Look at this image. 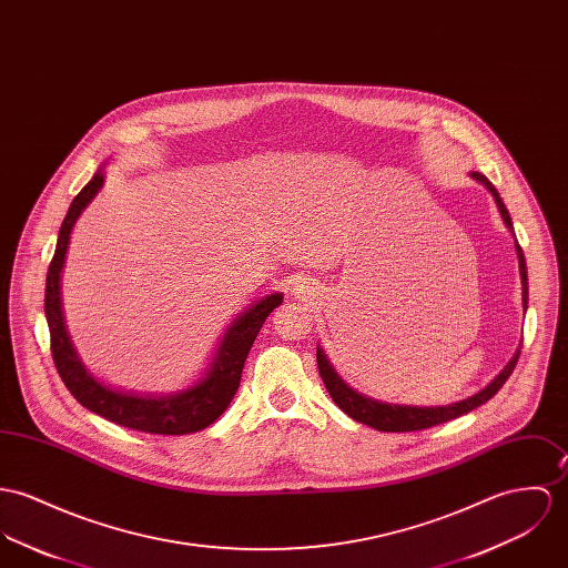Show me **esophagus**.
Wrapping results in <instances>:
<instances>
[{
    "label": "esophagus",
    "instance_id": "1",
    "mask_svg": "<svg viewBox=\"0 0 568 568\" xmlns=\"http://www.w3.org/2000/svg\"><path fill=\"white\" fill-rule=\"evenodd\" d=\"M293 293H295L300 300H306V297H310L314 291H312L310 282H297V284H295V288H293Z\"/></svg>",
    "mask_w": 568,
    "mask_h": 568
}]
</instances>
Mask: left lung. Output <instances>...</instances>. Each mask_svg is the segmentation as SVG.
Instances as JSON below:
<instances>
[{"instance_id":"left-lung-1","label":"left lung","mask_w":568,"mask_h":568,"mask_svg":"<svg viewBox=\"0 0 568 568\" xmlns=\"http://www.w3.org/2000/svg\"><path fill=\"white\" fill-rule=\"evenodd\" d=\"M470 178L481 182L490 195L495 197L497 207L506 221V225L513 230V219H510V212L506 204L501 202L497 189L493 186V182L477 173V171H470ZM516 256H518V271H520V284H523V308L527 310V266H525V256H523V250L520 245L516 243ZM520 352L516 349L513 361L506 364V368L486 386L481 388L477 395L463 399L458 404H449V406H432V408H418V406H399V404H384V402H377V399H371V397H364L358 390H354L352 386H347L341 375L334 371V366L329 364V361L325 358L323 349L316 347V364H318V373H321V379L329 393V397L334 399V404L347 414L352 416L354 420L364 423L368 427H375L379 432H418V429H427V427H434V425H440V423H447L452 418H458L463 414L470 413L475 408H479L481 404H486L488 399H493L497 395V390L506 384V379L513 375L515 371L516 362H518Z\"/></svg>"}]
</instances>
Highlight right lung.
Instances as JSON below:
<instances>
[{
    "instance_id": "obj_1",
    "label": "right lung",
    "mask_w": 568,
    "mask_h": 568,
    "mask_svg": "<svg viewBox=\"0 0 568 568\" xmlns=\"http://www.w3.org/2000/svg\"><path fill=\"white\" fill-rule=\"evenodd\" d=\"M103 173L98 171L93 180L75 195L69 212L60 225L58 243L53 252L48 282H45V316L50 325L52 338V358L58 375L62 377L69 393L91 413L100 414L103 418L139 429L145 434H166V436H182L193 434L214 423L230 402L234 399L243 366L247 354L258 336L262 323L266 316L282 304V295L273 293L254 302L245 312H241L223 334L214 361L210 364L206 375L171 395H136L123 393L105 386L98 377L89 373V368L78 358L71 338L64 327V316L60 306V273L64 266V254L69 247L71 230L82 214V210L91 204V200L102 189Z\"/></svg>"
}]
</instances>
